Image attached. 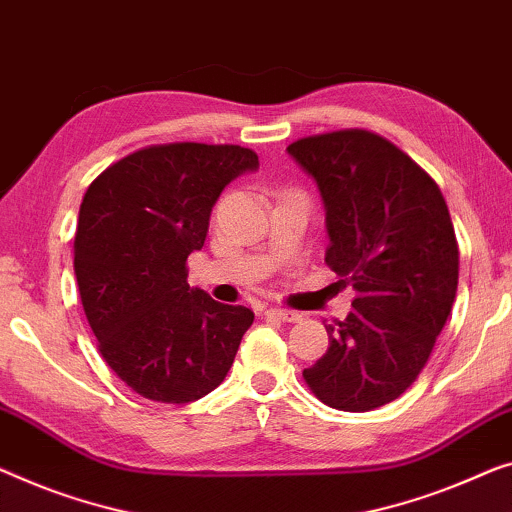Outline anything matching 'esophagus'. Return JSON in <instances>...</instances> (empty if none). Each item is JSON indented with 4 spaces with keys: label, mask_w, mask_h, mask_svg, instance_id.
Returning a JSON list of instances; mask_svg holds the SVG:
<instances>
[{
    "label": "esophagus",
    "mask_w": 512,
    "mask_h": 512,
    "mask_svg": "<svg viewBox=\"0 0 512 512\" xmlns=\"http://www.w3.org/2000/svg\"><path fill=\"white\" fill-rule=\"evenodd\" d=\"M266 317H273V319H280V322H299L301 315L294 310H282V308H269L264 310Z\"/></svg>",
    "instance_id": "esophagus-1"
}]
</instances>
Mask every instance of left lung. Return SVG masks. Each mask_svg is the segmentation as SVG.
Returning <instances> with one entry per match:
<instances>
[{"label": "left lung", "instance_id": "1", "mask_svg": "<svg viewBox=\"0 0 512 512\" xmlns=\"http://www.w3.org/2000/svg\"><path fill=\"white\" fill-rule=\"evenodd\" d=\"M287 154L315 179L326 211V264L356 299L326 324L329 349L305 384L340 411L393 402L421 375L451 315L460 253L437 183L384 137L335 131Z\"/></svg>", "mask_w": 512, "mask_h": 512}]
</instances>
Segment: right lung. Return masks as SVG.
<instances>
[{
  "instance_id": "add662e5",
  "label": "right lung",
  "mask_w": 512,
  "mask_h": 512,
  "mask_svg": "<svg viewBox=\"0 0 512 512\" xmlns=\"http://www.w3.org/2000/svg\"><path fill=\"white\" fill-rule=\"evenodd\" d=\"M259 167L236 144L174 142L117 160L87 188L75 278L98 349L142 398L200 400L230 372L253 310L188 285L223 188Z\"/></svg>"
}]
</instances>
